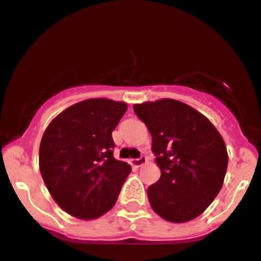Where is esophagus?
Wrapping results in <instances>:
<instances>
[{
	"label": "esophagus",
	"instance_id": "obj_1",
	"mask_svg": "<svg viewBox=\"0 0 261 261\" xmlns=\"http://www.w3.org/2000/svg\"><path fill=\"white\" fill-rule=\"evenodd\" d=\"M130 163L133 166H135V167H141L142 165H145V163H146V157L145 156H141V157H140V159L130 160Z\"/></svg>",
	"mask_w": 261,
	"mask_h": 261
}]
</instances>
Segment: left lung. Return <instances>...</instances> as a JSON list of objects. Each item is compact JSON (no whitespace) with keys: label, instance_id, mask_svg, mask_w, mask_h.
I'll return each instance as SVG.
<instances>
[{"label":"left lung","instance_id":"left-lung-1","mask_svg":"<svg viewBox=\"0 0 261 261\" xmlns=\"http://www.w3.org/2000/svg\"><path fill=\"white\" fill-rule=\"evenodd\" d=\"M152 137L161 177L147 190L152 210L163 219L185 223L210 207L224 182V140L204 115L185 102L161 99L134 105Z\"/></svg>","mask_w":261,"mask_h":261}]
</instances>
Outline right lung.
<instances>
[{"label":"right lung","instance_id":"obj_1","mask_svg":"<svg viewBox=\"0 0 261 261\" xmlns=\"http://www.w3.org/2000/svg\"><path fill=\"white\" fill-rule=\"evenodd\" d=\"M127 110L122 101L88 99L48 125L39 146L42 178L70 216L95 219L116 203L130 165L114 159L111 133Z\"/></svg>","mask_w":261,"mask_h":261}]
</instances>
